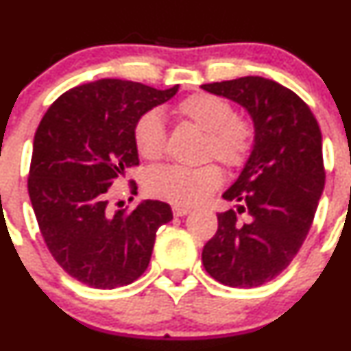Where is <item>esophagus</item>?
I'll return each mask as SVG.
<instances>
[{"label":"esophagus","instance_id":"obj_1","mask_svg":"<svg viewBox=\"0 0 351 351\" xmlns=\"http://www.w3.org/2000/svg\"><path fill=\"white\" fill-rule=\"evenodd\" d=\"M190 212V207H185V205H173V214L176 217H182V215H186Z\"/></svg>","mask_w":351,"mask_h":351}]
</instances>
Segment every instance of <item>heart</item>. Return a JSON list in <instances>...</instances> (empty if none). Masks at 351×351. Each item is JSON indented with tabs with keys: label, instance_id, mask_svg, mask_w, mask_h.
<instances>
[{
	"label": "heart",
	"instance_id": "1",
	"mask_svg": "<svg viewBox=\"0 0 351 351\" xmlns=\"http://www.w3.org/2000/svg\"><path fill=\"white\" fill-rule=\"evenodd\" d=\"M176 115L207 134L205 153L228 168H239L250 158L254 129L250 120L238 117L228 100L210 93H197L180 101ZM166 129L162 115L156 110L144 113L134 127V143L146 159L161 158ZM222 183V171L215 165L186 168L161 166L147 176V189L156 197L173 204L195 205L207 200Z\"/></svg>",
	"mask_w": 351,
	"mask_h": 351
}]
</instances>
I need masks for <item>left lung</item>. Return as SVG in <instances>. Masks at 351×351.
<instances>
[{
  "label": "left lung",
  "mask_w": 351,
  "mask_h": 351,
  "mask_svg": "<svg viewBox=\"0 0 351 351\" xmlns=\"http://www.w3.org/2000/svg\"><path fill=\"white\" fill-rule=\"evenodd\" d=\"M241 105L254 143L239 176L222 193L236 210L217 214L204 246L207 274L229 287H258L289 267L302 246L324 189L323 137L309 107L293 91L261 76L202 84ZM244 211L247 221L238 213Z\"/></svg>",
  "instance_id": "obj_1"
}]
</instances>
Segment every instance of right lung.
Masks as SVG:
<instances>
[{
    "mask_svg": "<svg viewBox=\"0 0 351 351\" xmlns=\"http://www.w3.org/2000/svg\"><path fill=\"white\" fill-rule=\"evenodd\" d=\"M122 80L71 88L45 112L34 137L28 195L42 238L62 270L95 289L129 285L146 271L171 207L143 200L113 210L110 186L139 165L137 120L178 93Z\"/></svg>",
    "mask_w": 351,
    "mask_h": 351,
    "instance_id": "obj_1",
    "label": "right lung"
}]
</instances>
